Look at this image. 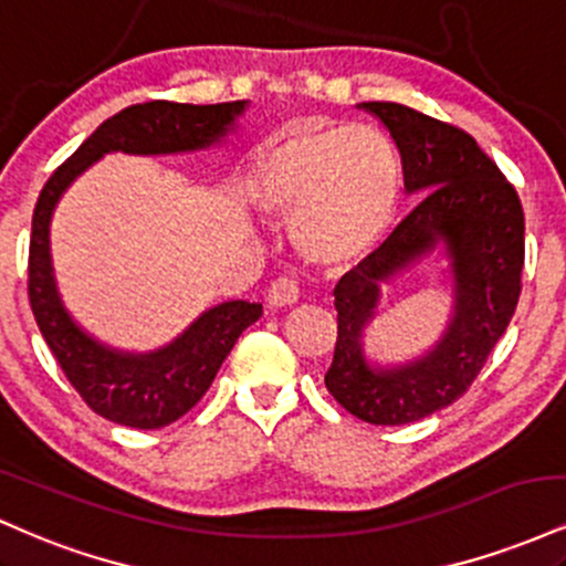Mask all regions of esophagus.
I'll use <instances>...</instances> for the list:
<instances>
[{
	"instance_id": "34e87169",
	"label": "esophagus",
	"mask_w": 566,
	"mask_h": 566,
	"mask_svg": "<svg viewBox=\"0 0 566 566\" xmlns=\"http://www.w3.org/2000/svg\"><path fill=\"white\" fill-rule=\"evenodd\" d=\"M297 297H301V287H297L295 279H276L274 284H271L269 295H265V303H269V308H287V305H295Z\"/></svg>"
}]
</instances>
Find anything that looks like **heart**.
<instances>
[{
    "mask_svg": "<svg viewBox=\"0 0 566 566\" xmlns=\"http://www.w3.org/2000/svg\"><path fill=\"white\" fill-rule=\"evenodd\" d=\"M258 210L292 226L308 263L346 271L367 261L391 231L401 170L391 140L367 125L295 127L258 157Z\"/></svg>",
    "mask_w": 566,
    "mask_h": 566,
    "instance_id": "b5f03b06",
    "label": "heart"
}]
</instances>
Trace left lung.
<instances>
[{
  "instance_id": "1",
  "label": "left lung",
  "mask_w": 566,
  "mask_h": 566,
  "mask_svg": "<svg viewBox=\"0 0 566 566\" xmlns=\"http://www.w3.org/2000/svg\"><path fill=\"white\" fill-rule=\"evenodd\" d=\"M399 148L405 191L418 207L367 261L335 284L337 343L327 391L373 426H405L450 407L482 373L516 311L524 269V212L497 165L463 129L401 103H359ZM437 249L451 276V319L420 357L380 366L364 337L381 287Z\"/></svg>"
}]
</instances>
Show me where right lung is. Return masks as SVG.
Returning <instances> with one entry per match:
<instances>
[{"label": "right lung", "instance_id": "add662e5", "mask_svg": "<svg viewBox=\"0 0 566 566\" xmlns=\"http://www.w3.org/2000/svg\"><path fill=\"white\" fill-rule=\"evenodd\" d=\"M250 101L191 106L151 101L114 114L53 172L31 220L29 301L39 333L87 407L112 423L154 431L191 409L216 380L233 343L261 319L263 305L226 301L199 314L178 337L154 350H122L90 335L71 316L55 282L50 226L69 186L106 154L172 157L207 151L237 133Z\"/></svg>", "mask_w": 566, "mask_h": 566}]
</instances>
